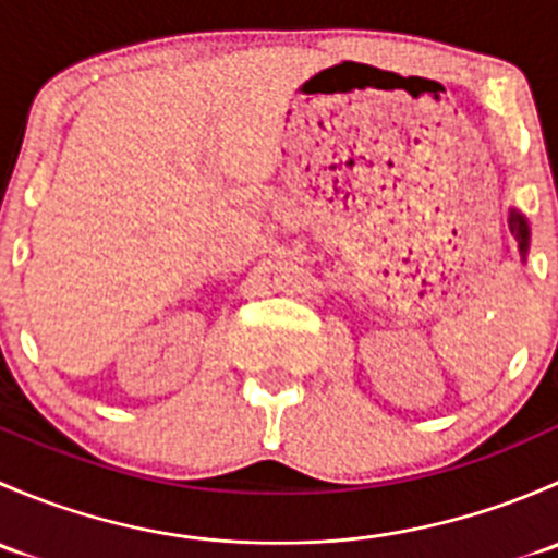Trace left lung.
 Here are the masks:
<instances>
[{
  "mask_svg": "<svg viewBox=\"0 0 558 558\" xmlns=\"http://www.w3.org/2000/svg\"><path fill=\"white\" fill-rule=\"evenodd\" d=\"M508 221H510V232H513L515 240H519L521 253H526V245H529V227H526V221H523V218L515 210H510Z\"/></svg>",
  "mask_w": 558,
  "mask_h": 558,
  "instance_id": "8db88e82",
  "label": "left lung"
}]
</instances>
